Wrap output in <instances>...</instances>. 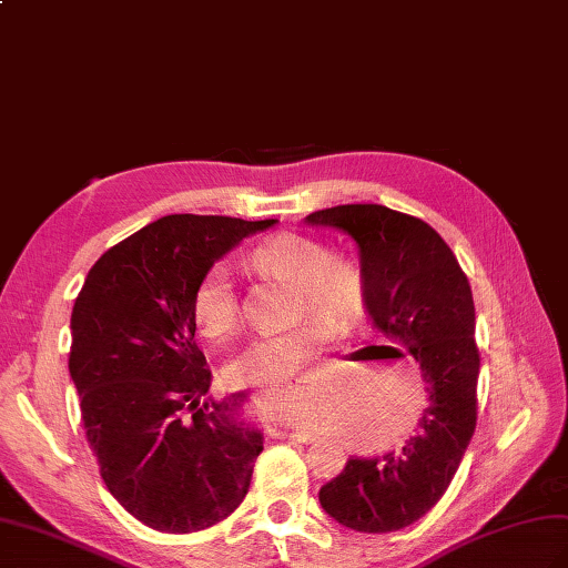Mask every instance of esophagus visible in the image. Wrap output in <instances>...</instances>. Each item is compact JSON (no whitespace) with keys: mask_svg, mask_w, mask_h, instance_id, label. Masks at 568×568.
<instances>
[{"mask_svg":"<svg viewBox=\"0 0 568 568\" xmlns=\"http://www.w3.org/2000/svg\"><path fill=\"white\" fill-rule=\"evenodd\" d=\"M271 436H283V439H297V442H314V434L307 429H283L278 425H268Z\"/></svg>","mask_w":568,"mask_h":568,"instance_id":"esophagus-1","label":"esophagus"}]
</instances>
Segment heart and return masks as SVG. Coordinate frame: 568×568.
Segmentation results:
<instances>
[{
  "label": "heart",
  "mask_w": 568,
  "mask_h": 568,
  "mask_svg": "<svg viewBox=\"0 0 568 568\" xmlns=\"http://www.w3.org/2000/svg\"><path fill=\"white\" fill-rule=\"evenodd\" d=\"M246 264L261 275H273L295 285L297 314H316L328 324H351L365 307L362 273L347 261L331 258L322 242L281 232L256 244ZM192 316L203 336L221 341L240 322V300L232 273L215 264L201 275L192 293ZM328 331L322 322L256 336L227 365V379L237 386H275L285 396L310 403V386L300 374L324 353ZM295 381V385H290Z\"/></svg>",
  "instance_id": "obj_1"
}]
</instances>
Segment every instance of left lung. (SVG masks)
I'll return each mask as SVG.
<instances>
[{
    "label": "left lung",
    "instance_id": "left-lung-1",
    "mask_svg": "<svg viewBox=\"0 0 568 568\" xmlns=\"http://www.w3.org/2000/svg\"><path fill=\"white\" fill-rule=\"evenodd\" d=\"M357 244L365 310L384 338L419 365L427 408L400 448L351 456L318 489L324 511L357 532H394L444 497L477 419L475 304L458 258L419 217L379 203H347L304 217Z\"/></svg>",
    "mask_w": 568,
    "mask_h": 568
}]
</instances>
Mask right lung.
Here are the masks:
<instances>
[{
  "mask_svg": "<svg viewBox=\"0 0 568 568\" xmlns=\"http://www.w3.org/2000/svg\"><path fill=\"white\" fill-rule=\"evenodd\" d=\"M275 223L165 215L100 256L74 302L69 374L85 436L112 497L153 530L211 528L250 491L264 432L244 417V390L201 400L211 372L192 293Z\"/></svg>",
  "mask_w": 568,
  "mask_h": 568,
  "instance_id": "right-lung-1",
  "label": "right lung"
}]
</instances>
